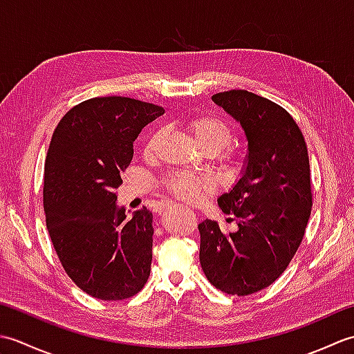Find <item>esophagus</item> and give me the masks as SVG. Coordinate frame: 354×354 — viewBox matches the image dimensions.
<instances>
[{
  "label": "esophagus",
  "mask_w": 354,
  "mask_h": 354,
  "mask_svg": "<svg viewBox=\"0 0 354 354\" xmlns=\"http://www.w3.org/2000/svg\"><path fill=\"white\" fill-rule=\"evenodd\" d=\"M171 204H170V202H167V201H161V202H158V207H160V209H164L165 207H170Z\"/></svg>",
  "instance_id": "34e87169"
}]
</instances>
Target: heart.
<instances>
[{"instance_id":"heart-1","label":"heart","mask_w":354,"mask_h":354,"mask_svg":"<svg viewBox=\"0 0 354 354\" xmlns=\"http://www.w3.org/2000/svg\"><path fill=\"white\" fill-rule=\"evenodd\" d=\"M189 131L193 135L194 141L198 142V146L208 153H219L222 149L230 146V142L234 138V131H232L230 123L225 122L222 117L213 114H204L190 118ZM162 129H156L149 135V138L145 142L146 155L155 153L162 138ZM221 162L225 169L236 171L243 165V156L237 150L228 149L227 152L221 155ZM158 184H160L165 193L184 202H196L204 194L212 193L214 189V184L209 178L204 175H196V173L178 170L165 173Z\"/></svg>"}]
</instances>
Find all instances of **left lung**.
I'll return each instance as SVG.
<instances>
[{"label":"left lung","mask_w":354,"mask_h":354,"mask_svg":"<svg viewBox=\"0 0 354 354\" xmlns=\"http://www.w3.org/2000/svg\"><path fill=\"white\" fill-rule=\"evenodd\" d=\"M212 99L242 124L246 169L217 199L237 230L223 232L205 219L198 225L201 266L214 288L245 297L272 284L289 266L312 212L309 153L295 120L280 104L246 89Z\"/></svg>","instance_id":"obj_1"}]
</instances>
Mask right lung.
Returning <instances> with one entry per match:
<instances>
[{
	"label": "right lung",
	"instance_id": "right-lung-1",
	"mask_svg": "<svg viewBox=\"0 0 354 354\" xmlns=\"http://www.w3.org/2000/svg\"><path fill=\"white\" fill-rule=\"evenodd\" d=\"M162 112L131 97H94L73 106L53 132L44 169L45 221L65 272L94 298L120 301L147 283L152 213L142 207L127 219L115 201L135 138Z\"/></svg>",
	"mask_w": 354,
	"mask_h": 354
}]
</instances>
